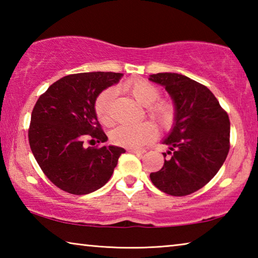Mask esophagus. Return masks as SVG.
I'll return each mask as SVG.
<instances>
[{
	"instance_id": "1",
	"label": "esophagus",
	"mask_w": 258,
	"mask_h": 258,
	"mask_svg": "<svg viewBox=\"0 0 258 258\" xmlns=\"http://www.w3.org/2000/svg\"><path fill=\"white\" fill-rule=\"evenodd\" d=\"M130 152L135 155H143L146 152V150H139V149H130Z\"/></svg>"
}]
</instances>
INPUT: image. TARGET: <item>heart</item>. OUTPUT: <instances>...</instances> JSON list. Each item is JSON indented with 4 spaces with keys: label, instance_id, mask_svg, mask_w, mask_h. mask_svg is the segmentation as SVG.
<instances>
[{
    "label": "heart",
    "instance_id": "1",
    "mask_svg": "<svg viewBox=\"0 0 258 258\" xmlns=\"http://www.w3.org/2000/svg\"><path fill=\"white\" fill-rule=\"evenodd\" d=\"M126 90L138 102L148 107L147 112L150 118L156 120L161 127H169L175 119V107L167 100H159L161 92L154 83L139 80L126 85ZM116 97L115 87H108L100 93L94 102V110L99 120L104 125L113 121L112 102ZM157 128L150 121L137 125H119L111 133V141L117 146L125 148H140L148 145L156 138Z\"/></svg>",
    "mask_w": 258,
    "mask_h": 258
}]
</instances>
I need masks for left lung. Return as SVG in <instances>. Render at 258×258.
Segmentation results:
<instances>
[{
    "label": "left lung",
    "instance_id": "8db88e82",
    "mask_svg": "<svg viewBox=\"0 0 258 258\" xmlns=\"http://www.w3.org/2000/svg\"><path fill=\"white\" fill-rule=\"evenodd\" d=\"M149 80L165 87L174 101L175 119L163 143L164 166L151 173L155 186L182 197L194 194L220 171L230 149V119L211 91L175 73H158Z\"/></svg>",
    "mask_w": 258,
    "mask_h": 258
}]
</instances>
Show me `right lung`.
I'll return each instance as SVG.
<instances>
[{"label":"right lung","instance_id":"add662e5","mask_svg":"<svg viewBox=\"0 0 258 258\" xmlns=\"http://www.w3.org/2000/svg\"><path fill=\"white\" fill-rule=\"evenodd\" d=\"M121 77L119 73L73 74L53 83L38 98L30 118L29 146L43 173L59 189L87 195L111 177L123 148H86L83 143L87 138L98 143L108 140L94 102Z\"/></svg>","mask_w":258,"mask_h":258}]
</instances>
